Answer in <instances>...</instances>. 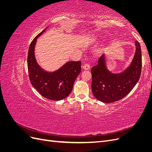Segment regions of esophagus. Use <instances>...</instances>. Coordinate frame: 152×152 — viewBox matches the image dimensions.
I'll use <instances>...</instances> for the list:
<instances>
[{"label":"esophagus","mask_w":152,"mask_h":152,"mask_svg":"<svg viewBox=\"0 0 152 152\" xmlns=\"http://www.w3.org/2000/svg\"><path fill=\"white\" fill-rule=\"evenodd\" d=\"M90 68V65H89L88 63H85L84 65H83V69L84 70H89Z\"/></svg>","instance_id":"1"}]
</instances>
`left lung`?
<instances>
[{"label":"left lung","instance_id":"obj_1","mask_svg":"<svg viewBox=\"0 0 152 152\" xmlns=\"http://www.w3.org/2000/svg\"><path fill=\"white\" fill-rule=\"evenodd\" d=\"M136 53L126 70L120 73H112L106 66L103 54L98 65L91 68V89L94 97L105 103H113L126 96L138 82L141 72L142 59L140 43L135 41Z\"/></svg>","mask_w":152,"mask_h":152}]
</instances>
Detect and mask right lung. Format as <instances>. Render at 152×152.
Segmentation results:
<instances>
[{
    "label": "right lung",
    "instance_id": "add662e5",
    "mask_svg": "<svg viewBox=\"0 0 152 152\" xmlns=\"http://www.w3.org/2000/svg\"><path fill=\"white\" fill-rule=\"evenodd\" d=\"M47 28L37 35L28 49L27 65L31 84L44 98L59 101L65 99L71 93L73 84L81 71L80 61H68L58 70L45 72L36 61L35 45L37 39Z\"/></svg>",
    "mask_w": 152,
    "mask_h": 152
}]
</instances>
